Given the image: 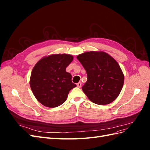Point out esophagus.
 Listing matches in <instances>:
<instances>
[{"instance_id":"obj_1","label":"esophagus","mask_w":150,"mask_h":150,"mask_svg":"<svg viewBox=\"0 0 150 150\" xmlns=\"http://www.w3.org/2000/svg\"><path fill=\"white\" fill-rule=\"evenodd\" d=\"M81 85H82V83H81V82H79L78 83H77V86H78V88H81Z\"/></svg>"}]
</instances>
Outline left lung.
I'll return each mask as SVG.
<instances>
[{"mask_svg":"<svg viewBox=\"0 0 150 150\" xmlns=\"http://www.w3.org/2000/svg\"><path fill=\"white\" fill-rule=\"evenodd\" d=\"M77 59L87 73L88 80L82 90L89 100L99 105L114 101L124 84V75L118 63L104 52H86Z\"/></svg>","mask_w":150,"mask_h":150,"instance_id":"8db88e82","label":"left lung"}]
</instances>
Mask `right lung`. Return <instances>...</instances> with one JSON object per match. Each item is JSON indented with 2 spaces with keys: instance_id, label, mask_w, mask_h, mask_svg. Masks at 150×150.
Instances as JSON below:
<instances>
[{
  "instance_id": "right-lung-1",
  "label": "right lung",
  "mask_w": 150,
  "mask_h": 150,
  "mask_svg": "<svg viewBox=\"0 0 150 150\" xmlns=\"http://www.w3.org/2000/svg\"><path fill=\"white\" fill-rule=\"evenodd\" d=\"M73 60L69 54H54L39 61L34 67L30 86L38 101L44 106L55 108L64 103L70 91L76 85L66 71Z\"/></svg>"
}]
</instances>
